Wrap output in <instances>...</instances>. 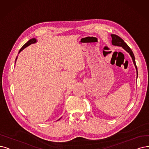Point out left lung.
I'll use <instances>...</instances> for the list:
<instances>
[{"label":"left lung","instance_id":"left-lung-1","mask_svg":"<svg viewBox=\"0 0 149 149\" xmlns=\"http://www.w3.org/2000/svg\"><path fill=\"white\" fill-rule=\"evenodd\" d=\"M111 37H112V44L114 46H121L126 51H127L130 55L132 57V59H133V61L134 63V66L136 67V71H137V77H138V69H137V66H136V62H135V57L134 56L133 54V52L132 51V49H130V47L127 45V44L124 42V41L120 37H118V35H116L115 34H112L111 35Z\"/></svg>","mask_w":149,"mask_h":149}]
</instances>
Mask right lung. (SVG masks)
Returning a JSON list of instances; mask_svg holds the SVG:
<instances>
[{
    "label": "right lung",
    "mask_w": 149,
    "mask_h": 149,
    "mask_svg": "<svg viewBox=\"0 0 149 149\" xmlns=\"http://www.w3.org/2000/svg\"><path fill=\"white\" fill-rule=\"evenodd\" d=\"M36 42H37V40L35 39V38H32V39H31L30 40H29V41H27V42L25 45H24L20 49V50L19 51V53L21 51H22L24 49L25 47H26L27 46H28L29 45H31V44H33V43H36ZM17 57H16V59H17Z\"/></svg>",
    "instance_id": "obj_1"
}]
</instances>
